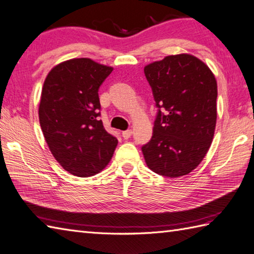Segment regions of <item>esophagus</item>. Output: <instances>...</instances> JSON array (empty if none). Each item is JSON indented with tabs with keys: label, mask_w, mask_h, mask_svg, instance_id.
Returning <instances> with one entry per match:
<instances>
[{
	"label": "esophagus",
	"mask_w": 254,
	"mask_h": 254,
	"mask_svg": "<svg viewBox=\"0 0 254 254\" xmlns=\"http://www.w3.org/2000/svg\"><path fill=\"white\" fill-rule=\"evenodd\" d=\"M132 130H127V131H124V132H122V136H123V138L124 139H127V138H130L131 137V135H132Z\"/></svg>",
	"instance_id": "34e87169"
}]
</instances>
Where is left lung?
Wrapping results in <instances>:
<instances>
[{
    "label": "left lung",
    "mask_w": 254,
    "mask_h": 254,
    "mask_svg": "<svg viewBox=\"0 0 254 254\" xmlns=\"http://www.w3.org/2000/svg\"><path fill=\"white\" fill-rule=\"evenodd\" d=\"M144 73L158 108L152 138L142 146L146 165L168 178L190 174L206 155L216 127L214 74L190 55L166 57Z\"/></svg>",
    "instance_id": "left-lung-1"
}]
</instances>
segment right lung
<instances>
[{
  "label": "right lung",
  "mask_w": 254,
  "mask_h": 254,
  "mask_svg": "<svg viewBox=\"0 0 254 254\" xmlns=\"http://www.w3.org/2000/svg\"><path fill=\"white\" fill-rule=\"evenodd\" d=\"M112 69L90 59H72L53 67L45 80L41 130L53 157L74 176L98 174L118 145L99 120L98 90Z\"/></svg>",
  "instance_id": "add662e5"
}]
</instances>
